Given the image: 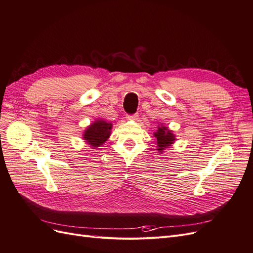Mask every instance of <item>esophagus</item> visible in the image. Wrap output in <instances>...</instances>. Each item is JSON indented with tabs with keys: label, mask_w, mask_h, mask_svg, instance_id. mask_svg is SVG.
Instances as JSON below:
<instances>
[{
	"label": "esophagus",
	"mask_w": 253,
	"mask_h": 253,
	"mask_svg": "<svg viewBox=\"0 0 253 253\" xmlns=\"http://www.w3.org/2000/svg\"><path fill=\"white\" fill-rule=\"evenodd\" d=\"M126 118H127V119H133V120H136L137 118H138V113H135V114H132V115H127Z\"/></svg>",
	"instance_id": "34e87169"
}]
</instances>
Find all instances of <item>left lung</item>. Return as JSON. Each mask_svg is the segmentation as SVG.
Masks as SVG:
<instances>
[{
  "instance_id": "obj_1",
  "label": "left lung",
  "mask_w": 253,
  "mask_h": 253,
  "mask_svg": "<svg viewBox=\"0 0 253 253\" xmlns=\"http://www.w3.org/2000/svg\"><path fill=\"white\" fill-rule=\"evenodd\" d=\"M157 139V150L162 153L166 148L169 147L175 140L174 135L171 133L170 129H168L167 126H159L157 132L154 134Z\"/></svg>"
}]
</instances>
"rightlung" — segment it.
<instances>
[{
  "mask_svg": "<svg viewBox=\"0 0 253 253\" xmlns=\"http://www.w3.org/2000/svg\"><path fill=\"white\" fill-rule=\"evenodd\" d=\"M111 128L112 124H110V122H106L104 120H96L84 132L83 138L95 149L99 145L103 144V142L109 138L111 135Z\"/></svg>",
  "mask_w": 253,
  "mask_h": 253,
  "instance_id": "add662e5",
  "label": "right lung"
}]
</instances>
